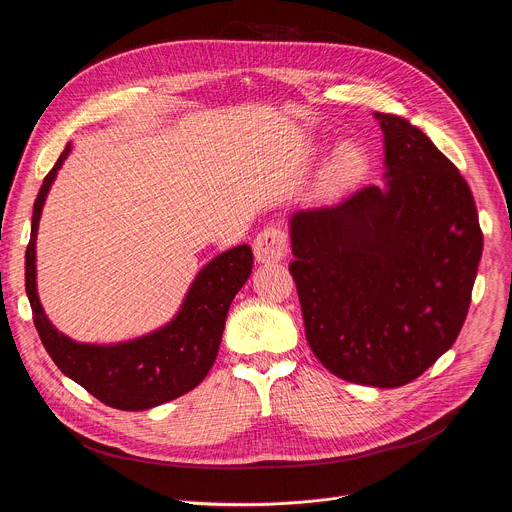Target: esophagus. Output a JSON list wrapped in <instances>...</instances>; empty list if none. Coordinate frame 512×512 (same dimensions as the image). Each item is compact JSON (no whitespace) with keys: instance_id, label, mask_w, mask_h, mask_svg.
<instances>
[{"instance_id":"obj_1","label":"esophagus","mask_w":512,"mask_h":512,"mask_svg":"<svg viewBox=\"0 0 512 512\" xmlns=\"http://www.w3.org/2000/svg\"><path fill=\"white\" fill-rule=\"evenodd\" d=\"M289 252L287 235L279 227H264L254 239V256L262 264L281 262Z\"/></svg>"}]
</instances>
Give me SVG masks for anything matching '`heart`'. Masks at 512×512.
I'll return each instance as SVG.
<instances>
[{
    "label": "heart",
    "instance_id": "obj_1",
    "mask_svg": "<svg viewBox=\"0 0 512 512\" xmlns=\"http://www.w3.org/2000/svg\"><path fill=\"white\" fill-rule=\"evenodd\" d=\"M368 159L364 150L353 142L341 144L322 171V186L330 192H339L355 186L366 175Z\"/></svg>",
    "mask_w": 512,
    "mask_h": 512
}]
</instances>
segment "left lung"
Returning a JSON list of instances; mask_svg holds the SVG:
<instances>
[{"mask_svg": "<svg viewBox=\"0 0 512 512\" xmlns=\"http://www.w3.org/2000/svg\"><path fill=\"white\" fill-rule=\"evenodd\" d=\"M374 117L386 186L293 213L289 273L322 366L397 388L457 341L484 235L465 177L434 142L399 115Z\"/></svg>", "mask_w": 512, "mask_h": 512, "instance_id": "obj_1", "label": "left lung"}]
</instances>
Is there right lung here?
Returning a JSON list of instances; mask_svg holds the SVG:
<instances>
[{
    "label": "right lung",
    "instance_id": "obj_1",
    "mask_svg": "<svg viewBox=\"0 0 512 512\" xmlns=\"http://www.w3.org/2000/svg\"><path fill=\"white\" fill-rule=\"evenodd\" d=\"M70 150L72 146L66 144L43 179L26 246L24 281L37 333L55 366L101 403L124 411L163 405L196 388L213 368L229 306L252 273V250L244 244L210 260L194 279L182 310L155 333L117 345L68 339L49 322L39 302L35 242L47 192Z\"/></svg>",
    "mask_w": 512,
    "mask_h": 512
}]
</instances>
